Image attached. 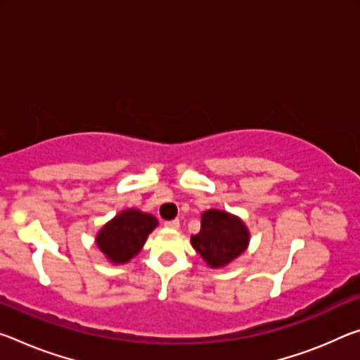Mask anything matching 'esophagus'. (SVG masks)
Instances as JSON below:
<instances>
[{"label":"esophagus","instance_id":"obj_1","mask_svg":"<svg viewBox=\"0 0 360 360\" xmlns=\"http://www.w3.org/2000/svg\"><path fill=\"white\" fill-rule=\"evenodd\" d=\"M179 219H173V221H165V227H167V229H173V231H176V229H179Z\"/></svg>","mask_w":360,"mask_h":360}]
</instances>
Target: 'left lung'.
<instances>
[{"label":"left lung","mask_w":360,"mask_h":360,"mask_svg":"<svg viewBox=\"0 0 360 360\" xmlns=\"http://www.w3.org/2000/svg\"><path fill=\"white\" fill-rule=\"evenodd\" d=\"M250 232L238 216L221 210L202 214V227L191 237L192 247L210 267H224L248 247Z\"/></svg>","instance_id":"1"}]
</instances>
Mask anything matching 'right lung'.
<instances>
[{"label":"right lung","instance_id":"1","mask_svg":"<svg viewBox=\"0 0 360 360\" xmlns=\"http://www.w3.org/2000/svg\"><path fill=\"white\" fill-rule=\"evenodd\" d=\"M157 224L155 216L133 208L123 210L98 232L96 243L108 261L124 264L141 252Z\"/></svg>","mask_w":360,"mask_h":360}]
</instances>
